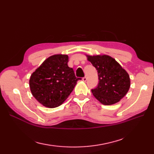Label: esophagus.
Instances as JSON below:
<instances>
[{
  "label": "esophagus",
  "instance_id": "1",
  "mask_svg": "<svg viewBox=\"0 0 154 154\" xmlns=\"http://www.w3.org/2000/svg\"><path fill=\"white\" fill-rule=\"evenodd\" d=\"M82 80H83V82H86V81L87 80V76H84V77H83V78H82Z\"/></svg>",
  "mask_w": 154,
  "mask_h": 154
}]
</instances>
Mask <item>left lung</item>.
<instances>
[{
  "label": "left lung",
  "instance_id": "8db88e82",
  "mask_svg": "<svg viewBox=\"0 0 154 154\" xmlns=\"http://www.w3.org/2000/svg\"><path fill=\"white\" fill-rule=\"evenodd\" d=\"M87 58L98 74V84L91 90L92 94L103 105L118 103L129 90L130 80L127 72L108 55L87 56Z\"/></svg>",
  "mask_w": 154,
  "mask_h": 154
}]
</instances>
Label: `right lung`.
<instances>
[{
  "label": "right lung",
  "instance_id": "right-lung-1",
  "mask_svg": "<svg viewBox=\"0 0 154 154\" xmlns=\"http://www.w3.org/2000/svg\"><path fill=\"white\" fill-rule=\"evenodd\" d=\"M68 59L67 55L51 56L31 74L29 87L32 94L46 107L55 108L62 105L77 81L81 80L68 66Z\"/></svg>",
  "mask_w": 154,
  "mask_h": 154
}]
</instances>
